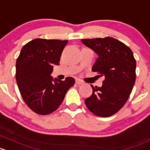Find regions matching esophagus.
<instances>
[{"label": "esophagus", "mask_w": 150, "mask_h": 150, "mask_svg": "<svg viewBox=\"0 0 150 150\" xmlns=\"http://www.w3.org/2000/svg\"><path fill=\"white\" fill-rule=\"evenodd\" d=\"M76 83L77 84H84V82H83L81 80L79 79H76Z\"/></svg>", "instance_id": "obj_1"}]
</instances>
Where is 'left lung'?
I'll list each match as a JSON object with an SVG mask.
<instances>
[{"label":"left lung","instance_id":"8db88e82","mask_svg":"<svg viewBox=\"0 0 150 150\" xmlns=\"http://www.w3.org/2000/svg\"><path fill=\"white\" fill-rule=\"evenodd\" d=\"M86 47L98 55L92 71L104 76L101 87L92 88L85 100L87 108L100 117H109L122 108L136 81V60L132 50L115 38L82 39Z\"/></svg>","mask_w":150,"mask_h":150}]
</instances>
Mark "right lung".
<instances>
[{"instance_id":"right-lung-1","label":"right lung","mask_w":150,"mask_h":150,"mask_svg":"<svg viewBox=\"0 0 150 150\" xmlns=\"http://www.w3.org/2000/svg\"><path fill=\"white\" fill-rule=\"evenodd\" d=\"M68 40L35 39L21 49L16 64V79L23 100L39 115H47L58 108L66 92L74 84L72 77L64 81L53 78L55 65H59Z\"/></svg>"}]
</instances>
